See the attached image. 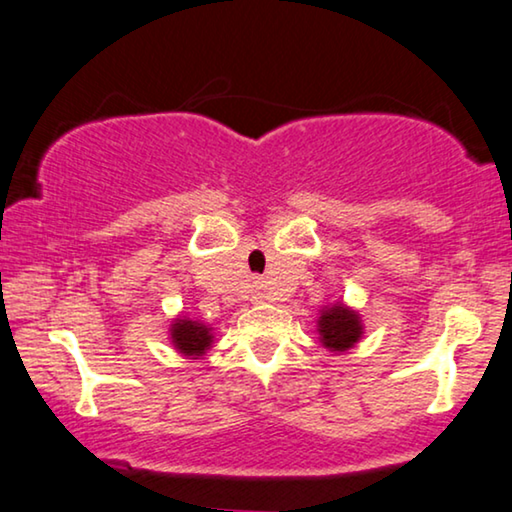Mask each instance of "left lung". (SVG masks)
I'll return each instance as SVG.
<instances>
[{"mask_svg":"<svg viewBox=\"0 0 512 512\" xmlns=\"http://www.w3.org/2000/svg\"><path fill=\"white\" fill-rule=\"evenodd\" d=\"M320 338L329 350H348L359 341L362 336V322H359L357 313L348 311V308L336 304L322 311V318L318 322Z\"/></svg>","mask_w":512,"mask_h":512,"instance_id":"obj_1","label":"left lung"}]
</instances>
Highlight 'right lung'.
Returning a JSON list of instances; mask_svg holds the SVG:
<instances>
[{
  "label": "right lung",
  "mask_w": 512,
  "mask_h": 512,
  "mask_svg": "<svg viewBox=\"0 0 512 512\" xmlns=\"http://www.w3.org/2000/svg\"><path fill=\"white\" fill-rule=\"evenodd\" d=\"M211 329L194 320H176L171 325V341L187 357H199L211 348Z\"/></svg>",
  "instance_id": "obj_1"
}]
</instances>
